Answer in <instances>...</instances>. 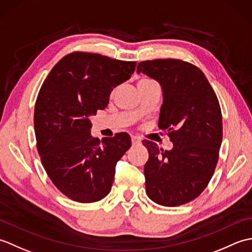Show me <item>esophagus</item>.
Masks as SVG:
<instances>
[{
	"label": "esophagus",
	"mask_w": 252,
	"mask_h": 252,
	"mask_svg": "<svg viewBox=\"0 0 252 252\" xmlns=\"http://www.w3.org/2000/svg\"><path fill=\"white\" fill-rule=\"evenodd\" d=\"M131 140H132V145H140L141 144V138L138 136H132Z\"/></svg>",
	"instance_id": "34e87169"
}]
</instances>
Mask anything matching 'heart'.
Instances as JSON below:
<instances>
[{
  "mask_svg": "<svg viewBox=\"0 0 252 252\" xmlns=\"http://www.w3.org/2000/svg\"><path fill=\"white\" fill-rule=\"evenodd\" d=\"M146 80H148V79H144V80H141V81H146Z\"/></svg>",
  "mask_w": 252,
  "mask_h": 252,
  "instance_id": "obj_1",
  "label": "heart"
}]
</instances>
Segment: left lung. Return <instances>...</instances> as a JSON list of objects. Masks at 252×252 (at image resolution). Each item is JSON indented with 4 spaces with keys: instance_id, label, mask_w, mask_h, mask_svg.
Returning <instances> with one entry per match:
<instances>
[{
    "instance_id": "8db88e82",
    "label": "left lung",
    "mask_w": 252,
    "mask_h": 252,
    "mask_svg": "<svg viewBox=\"0 0 252 252\" xmlns=\"http://www.w3.org/2000/svg\"><path fill=\"white\" fill-rule=\"evenodd\" d=\"M143 72L161 85L158 126L173 143L171 151L144 140L146 192L158 205L176 207L194 200L210 182L219 160L223 130L220 104L206 76L181 60L141 62Z\"/></svg>"
}]
</instances>
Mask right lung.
<instances>
[{
	"label": "right lung",
	"mask_w": 252,
	"mask_h": 252,
	"mask_svg": "<svg viewBox=\"0 0 252 252\" xmlns=\"http://www.w3.org/2000/svg\"><path fill=\"white\" fill-rule=\"evenodd\" d=\"M135 62L73 52L53 67L34 106V132L42 164L58 189L90 203L109 194L117 162L131 146L126 133L91 135L90 117L105 109L111 91L131 78Z\"/></svg>",
	"instance_id": "obj_1"
}]
</instances>
